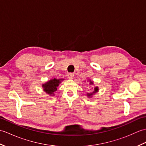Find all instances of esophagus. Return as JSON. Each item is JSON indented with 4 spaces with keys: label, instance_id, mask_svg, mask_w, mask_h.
<instances>
[{
    "label": "esophagus",
    "instance_id": "obj_1",
    "mask_svg": "<svg viewBox=\"0 0 146 146\" xmlns=\"http://www.w3.org/2000/svg\"><path fill=\"white\" fill-rule=\"evenodd\" d=\"M67 76H68V78H70V79L73 78V76H74V73H68Z\"/></svg>",
    "mask_w": 146,
    "mask_h": 146
}]
</instances>
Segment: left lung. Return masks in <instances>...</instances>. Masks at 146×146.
I'll list each match as a JSON object with an SVG mask.
<instances>
[{
  "instance_id": "obj_1",
  "label": "left lung",
  "mask_w": 146,
  "mask_h": 146,
  "mask_svg": "<svg viewBox=\"0 0 146 146\" xmlns=\"http://www.w3.org/2000/svg\"><path fill=\"white\" fill-rule=\"evenodd\" d=\"M90 84H93V82H90ZM98 90V87H95V88H94V91L93 92V93H91V94H87V96H88V97H90V96L93 95V94H94L95 93L97 92Z\"/></svg>"
}]
</instances>
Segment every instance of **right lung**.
<instances>
[{
  "label": "right lung",
  "instance_id": "right-lung-1",
  "mask_svg": "<svg viewBox=\"0 0 146 146\" xmlns=\"http://www.w3.org/2000/svg\"><path fill=\"white\" fill-rule=\"evenodd\" d=\"M62 79H53L51 80L50 81L48 82L45 84L42 85V87L44 88V92L49 95H53L54 92L57 90V87L59 86V84L61 83Z\"/></svg>",
  "mask_w": 146,
  "mask_h": 146
}]
</instances>
